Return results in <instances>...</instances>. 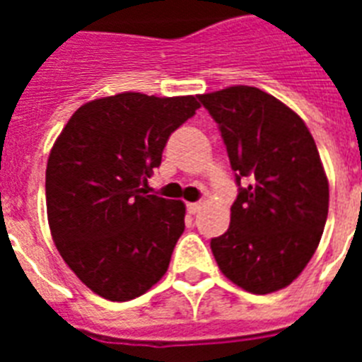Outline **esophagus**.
<instances>
[{
    "mask_svg": "<svg viewBox=\"0 0 362 362\" xmlns=\"http://www.w3.org/2000/svg\"><path fill=\"white\" fill-rule=\"evenodd\" d=\"M199 210H201V203H187V212L189 214H197Z\"/></svg>",
    "mask_w": 362,
    "mask_h": 362,
    "instance_id": "esophagus-1",
    "label": "esophagus"
}]
</instances>
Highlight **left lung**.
I'll use <instances>...</instances> for the list:
<instances>
[{"instance_id":"1","label":"left lung","mask_w":362,"mask_h":362,"mask_svg":"<svg viewBox=\"0 0 362 362\" xmlns=\"http://www.w3.org/2000/svg\"><path fill=\"white\" fill-rule=\"evenodd\" d=\"M238 186L231 223L210 240L223 274L255 295L289 286L320 244L329 182L300 116L253 86L203 93Z\"/></svg>"}]
</instances>
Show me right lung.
I'll list each match as a JSON object with an SVG mask.
<instances>
[{
  "instance_id": "add662e5",
  "label": "right lung",
  "mask_w": 362,
  "mask_h": 362,
  "mask_svg": "<svg viewBox=\"0 0 362 362\" xmlns=\"http://www.w3.org/2000/svg\"><path fill=\"white\" fill-rule=\"evenodd\" d=\"M199 109L193 95L125 92L82 105L54 142L47 214L59 255L99 297L124 303L161 280L186 206L148 195L170 133Z\"/></svg>"
}]
</instances>
